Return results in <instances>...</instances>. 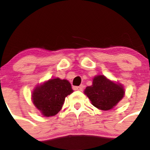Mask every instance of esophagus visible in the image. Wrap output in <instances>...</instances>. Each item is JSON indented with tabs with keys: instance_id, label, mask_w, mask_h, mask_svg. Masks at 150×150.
<instances>
[{
	"instance_id": "34e87169",
	"label": "esophagus",
	"mask_w": 150,
	"mask_h": 150,
	"mask_svg": "<svg viewBox=\"0 0 150 150\" xmlns=\"http://www.w3.org/2000/svg\"><path fill=\"white\" fill-rule=\"evenodd\" d=\"M76 89L78 90V91H83V89H84V86L81 85V86H76Z\"/></svg>"
}]
</instances>
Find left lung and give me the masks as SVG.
Wrapping results in <instances>:
<instances>
[{
  "instance_id": "1",
  "label": "left lung",
  "mask_w": 150,
  "mask_h": 150,
  "mask_svg": "<svg viewBox=\"0 0 150 150\" xmlns=\"http://www.w3.org/2000/svg\"><path fill=\"white\" fill-rule=\"evenodd\" d=\"M85 94L95 107L102 110H108L122 100L125 91L122 86L100 75L94 78L92 85L85 89Z\"/></svg>"
}]
</instances>
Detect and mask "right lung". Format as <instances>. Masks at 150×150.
<instances>
[{"label": "right lung", "mask_w": 150, "mask_h": 150, "mask_svg": "<svg viewBox=\"0 0 150 150\" xmlns=\"http://www.w3.org/2000/svg\"><path fill=\"white\" fill-rule=\"evenodd\" d=\"M73 91L71 83L66 79H51L34 89L33 103L43 116H55L62 109L66 97Z\"/></svg>", "instance_id": "obj_1"}]
</instances>
